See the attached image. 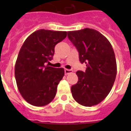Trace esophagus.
Here are the masks:
<instances>
[{
	"mask_svg": "<svg viewBox=\"0 0 131 131\" xmlns=\"http://www.w3.org/2000/svg\"><path fill=\"white\" fill-rule=\"evenodd\" d=\"M71 73H73V70L67 69H64V73H65V75H68V74Z\"/></svg>",
	"mask_w": 131,
	"mask_h": 131,
	"instance_id": "obj_1",
	"label": "esophagus"
}]
</instances>
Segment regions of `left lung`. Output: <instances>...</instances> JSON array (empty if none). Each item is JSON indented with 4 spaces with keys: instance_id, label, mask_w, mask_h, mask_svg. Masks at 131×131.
Returning <instances> with one entry per match:
<instances>
[{
    "instance_id": "1",
    "label": "left lung",
    "mask_w": 131,
    "mask_h": 131,
    "mask_svg": "<svg viewBox=\"0 0 131 131\" xmlns=\"http://www.w3.org/2000/svg\"><path fill=\"white\" fill-rule=\"evenodd\" d=\"M68 38L79 52L86 71H78V83L71 86L73 97L86 107L96 105L111 91L117 73L114 49L107 38L96 30L84 28L68 32Z\"/></svg>"
}]
</instances>
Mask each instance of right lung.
Listing matches in <instances>:
<instances>
[{
	"label": "right lung",
	"mask_w": 131,
	"mask_h": 131,
	"mask_svg": "<svg viewBox=\"0 0 131 131\" xmlns=\"http://www.w3.org/2000/svg\"><path fill=\"white\" fill-rule=\"evenodd\" d=\"M67 35L66 31L38 30L28 37L19 50L15 65V80L22 97L32 105L45 106L55 97L64 70L46 63L52 59L56 45Z\"/></svg>",
	"instance_id": "add662e5"
}]
</instances>
